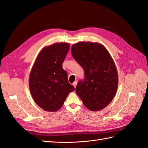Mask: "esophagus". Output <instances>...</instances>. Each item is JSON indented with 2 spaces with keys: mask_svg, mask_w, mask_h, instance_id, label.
Wrapping results in <instances>:
<instances>
[{
  "mask_svg": "<svg viewBox=\"0 0 148 148\" xmlns=\"http://www.w3.org/2000/svg\"><path fill=\"white\" fill-rule=\"evenodd\" d=\"M77 81H75V82H73V86H74L75 88H76V86H77Z\"/></svg>",
  "mask_w": 148,
  "mask_h": 148,
  "instance_id": "obj_1",
  "label": "esophagus"
}]
</instances>
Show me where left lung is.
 <instances>
[{
  "instance_id": "8db88e82",
  "label": "left lung",
  "mask_w": 148,
  "mask_h": 148,
  "mask_svg": "<svg viewBox=\"0 0 148 148\" xmlns=\"http://www.w3.org/2000/svg\"><path fill=\"white\" fill-rule=\"evenodd\" d=\"M71 54L84 71L76 92L91 111L102 110L112 101L118 87V73L112 58L99 43L80 42L71 47Z\"/></svg>"
}]
</instances>
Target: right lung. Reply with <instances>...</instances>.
<instances>
[{
	"label": "right lung",
	"mask_w": 148,
	"mask_h": 148,
	"mask_svg": "<svg viewBox=\"0 0 148 148\" xmlns=\"http://www.w3.org/2000/svg\"><path fill=\"white\" fill-rule=\"evenodd\" d=\"M69 49V44L62 42L44 47L31 69L29 90L35 102L44 110H59L69 92L75 90L62 68Z\"/></svg>",
	"instance_id": "obj_1"
}]
</instances>
